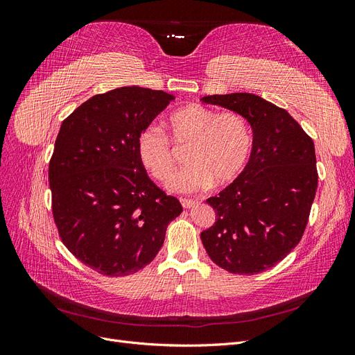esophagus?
I'll return each mask as SVG.
<instances>
[{"instance_id": "34e87169", "label": "esophagus", "mask_w": 355, "mask_h": 355, "mask_svg": "<svg viewBox=\"0 0 355 355\" xmlns=\"http://www.w3.org/2000/svg\"><path fill=\"white\" fill-rule=\"evenodd\" d=\"M180 204H182V207H184V209H191V207L196 206L197 201L188 200V198H180Z\"/></svg>"}]
</instances>
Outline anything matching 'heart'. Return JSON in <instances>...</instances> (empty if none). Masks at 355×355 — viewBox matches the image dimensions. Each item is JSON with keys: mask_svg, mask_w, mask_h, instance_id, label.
Wrapping results in <instances>:
<instances>
[{"mask_svg": "<svg viewBox=\"0 0 355 355\" xmlns=\"http://www.w3.org/2000/svg\"><path fill=\"white\" fill-rule=\"evenodd\" d=\"M167 130L174 143L190 144L186 155L189 166L168 185L179 194H196L213 184L218 187L230 184L241 173L250 155L252 132L249 123L239 112L218 114L204 105L191 103L167 118ZM169 141L155 125L145 128L137 139L141 163L163 184L169 180L174 169Z\"/></svg>", "mask_w": 355, "mask_h": 355, "instance_id": "obj_1", "label": "heart"}]
</instances>
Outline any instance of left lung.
Masks as SVG:
<instances>
[{
	"label": "left lung",
	"instance_id": "8db88e82",
	"mask_svg": "<svg viewBox=\"0 0 355 355\" xmlns=\"http://www.w3.org/2000/svg\"><path fill=\"white\" fill-rule=\"evenodd\" d=\"M204 103L241 114L253 130L249 163L219 196L201 232L210 259L232 274L270 270L292 252L306 228L318 173L314 142L286 110L252 93L204 96Z\"/></svg>",
	"mask_w": 355,
	"mask_h": 355
}]
</instances>
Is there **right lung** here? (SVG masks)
Here are the masks:
<instances>
[{
    "label": "right lung",
    "instance_id": "right-lung-1",
    "mask_svg": "<svg viewBox=\"0 0 355 355\" xmlns=\"http://www.w3.org/2000/svg\"><path fill=\"white\" fill-rule=\"evenodd\" d=\"M173 99L120 87L85 101L60 125L49 166L53 218L68 250L102 275H130L151 263L182 213L137 154L139 136Z\"/></svg>",
    "mask_w": 355,
    "mask_h": 355
}]
</instances>
